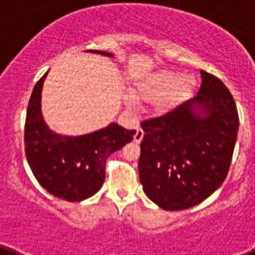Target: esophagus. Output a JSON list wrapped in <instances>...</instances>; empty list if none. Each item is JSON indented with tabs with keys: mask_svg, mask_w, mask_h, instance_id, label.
Returning a JSON list of instances; mask_svg holds the SVG:
<instances>
[{
	"mask_svg": "<svg viewBox=\"0 0 255 255\" xmlns=\"http://www.w3.org/2000/svg\"><path fill=\"white\" fill-rule=\"evenodd\" d=\"M142 138H144V130L139 128V129H136L135 134H134V141L140 142L142 140Z\"/></svg>",
	"mask_w": 255,
	"mask_h": 255,
	"instance_id": "obj_1",
	"label": "esophagus"
}]
</instances>
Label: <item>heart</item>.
Instances as JSON below:
<instances>
[{"label":"heart","mask_w":255,"mask_h":255,"mask_svg":"<svg viewBox=\"0 0 255 255\" xmlns=\"http://www.w3.org/2000/svg\"><path fill=\"white\" fill-rule=\"evenodd\" d=\"M196 86V80L191 75H181L170 70L151 74L136 83L133 89V98L138 102L154 103L159 113L172 109L184 99ZM128 108H133L134 102L127 99Z\"/></svg>","instance_id":"1"}]
</instances>
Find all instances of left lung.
Instances as JSON below:
<instances>
[{"label":"left lung","mask_w":255,"mask_h":255,"mask_svg":"<svg viewBox=\"0 0 255 255\" xmlns=\"http://www.w3.org/2000/svg\"><path fill=\"white\" fill-rule=\"evenodd\" d=\"M197 96L141 122L138 168L145 195L164 211L191 208L224 183L239 132V114L222 81L201 70Z\"/></svg>","instance_id":"left-lung-1"}]
</instances>
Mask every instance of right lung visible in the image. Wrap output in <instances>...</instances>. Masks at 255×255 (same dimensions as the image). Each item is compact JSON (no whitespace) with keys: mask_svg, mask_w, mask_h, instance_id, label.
I'll return each mask as SVG.
<instances>
[{"mask_svg":"<svg viewBox=\"0 0 255 255\" xmlns=\"http://www.w3.org/2000/svg\"><path fill=\"white\" fill-rule=\"evenodd\" d=\"M114 57L103 50H87ZM48 71L33 88L25 121V155L43 189L58 198L80 202L96 195L105 180L109 156L133 140L134 129L117 123L83 135H63L49 129L41 110L42 88Z\"/></svg>","mask_w":255,"mask_h":255,"instance_id":"1","label":"right lung"}]
</instances>
